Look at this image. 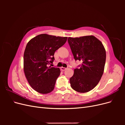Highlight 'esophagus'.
I'll use <instances>...</instances> for the list:
<instances>
[{
	"label": "esophagus",
	"mask_w": 125,
	"mask_h": 125,
	"mask_svg": "<svg viewBox=\"0 0 125 125\" xmlns=\"http://www.w3.org/2000/svg\"><path fill=\"white\" fill-rule=\"evenodd\" d=\"M60 69H61V70L62 71H65V70H66V69H67V68H65V67H61L60 68Z\"/></svg>",
	"instance_id": "obj_1"
}]
</instances>
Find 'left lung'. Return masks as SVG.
Wrapping results in <instances>:
<instances>
[{"instance_id":"obj_1","label":"left lung","mask_w":125,"mask_h":125,"mask_svg":"<svg viewBox=\"0 0 125 125\" xmlns=\"http://www.w3.org/2000/svg\"><path fill=\"white\" fill-rule=\"evenodd\" d=\"M68 42L74 59L82 62L80 68L74 69L70 79L71 87L78 92H88L96 86L103 74L105 49L93 35L69 37Z\"/></svg>"}]
</instances>
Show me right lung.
Masks as SVG:
<instances>
[{"label":"right lung","instance_id":"1","mask_svg":"<svg viewBox=\"0 0 125 125\" xmlns=\"http://www.w3.org/2000/svg\"><path fill=\"white\" fill-rule=\"evenodd\" d=\"M67 37L42 34L26 45L23 56V70L29 84L37 92L47 94L54 90L60 73L59 68L48 67L54 60L56 51L65 44Z\"/></svg>","mask_w":125,"mask_h":125}]
</instances>
